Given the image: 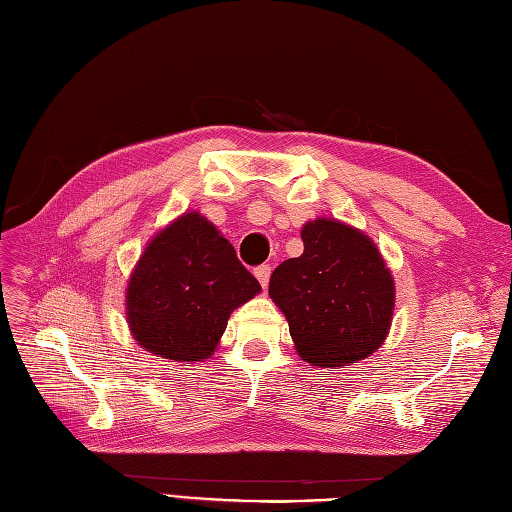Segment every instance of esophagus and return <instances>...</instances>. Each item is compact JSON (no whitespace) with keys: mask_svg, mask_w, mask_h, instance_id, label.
<instances>
[{"mask_svg":"<svg viewBox=\"0 0 512 512\" xmlns=\"http://www.w3.org/2000/svg\"><path fill=\"white\" fill-rule=\"evenodd\" d=\"M254 275H256V280L260 282V286L267 290V286H269V277H271V267H269V265H260V267H256V269H254Z\"/></svg>","mask_w":512,"mask_h":512,"instance_id":"34e87169","label":"esophagus"}]
</instances>
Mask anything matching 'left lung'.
Wrapping results in <instances>:
<instances>
[{"mask_svg":"<svg viewBox=\"0 0 512 512\" xmlns=\"http://www.w3.org/2000/svg\"><path fill=\"white\" fill-rule=\"evenodd\" d=\"M303 254L271 275L269 297L288 320L303 361L342 367L374 354L389 335L395 284L365 232L318 218L301 230Z\"/></svg>","mask_w":512,"mask_h":512,"instance_id":"obj_1","label":"left lung"}]
</instances>
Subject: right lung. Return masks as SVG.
<instances>
[{
  "mask_svg": "<svg viewBox=\"0 0 512 512\" xmlns=\"http://www.w3.org/2000/svg\"><path fill=\"white\" fill-rule=\"evenodd\" d=\"M260 292L235 247L205 215L183 213L153 237L130 275L126 318L132 337L168 361H205L230 314Z\"/></svg>",
  "mask_w": 512,
  "mask_h": 512,
  "instance_id": "add662e5",
  "label": "right lung"
}]
</instances>
